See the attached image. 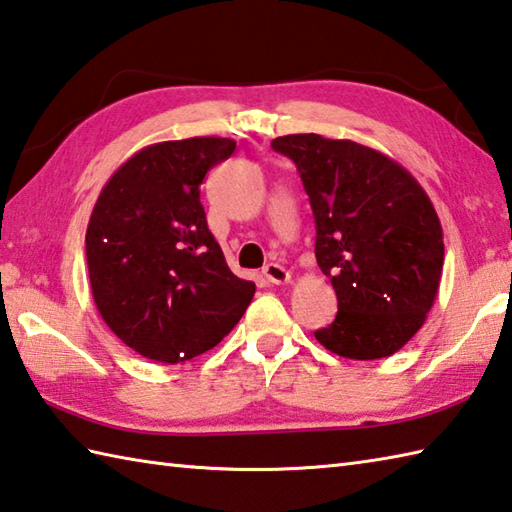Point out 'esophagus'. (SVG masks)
<instances>
[{
    "label": "esophagus",
    "mask_w": 512,
    "mask_h": 512,
    "mask_svg": "<svg viewBox=\"0 0 512 512\" xmlns=\"http://www.w3.org/2000/svg\"><path fill=\"white\" fill-rule=\"evenodd\" d=\"M262 275L268 279L270 284H288L290 282V273L288 270L284 268V266H279V264H266L264 268H262Z\"/></svg>",
    "instance_id": "1"
}]
</instances>
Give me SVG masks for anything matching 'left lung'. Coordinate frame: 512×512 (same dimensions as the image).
Segmentation results:
<instances>
[{"label":"left lung","mask_w":512,"mask_h":512,"mask_svg":"<svg viewBox=\"0 0 512 512\" xmlns=\"http://www.w3.org/2000/svg\"><path fill=\"white\" fill-rule=\"evenodd\" d=\"M293 159L315 215V257L337 295L335 322L315 330L330 353H397L433 308L444 235L426 190L375 148L315 133L273 139Z\"/></svg>","instance_id":"8db88e82"}]
</instances>
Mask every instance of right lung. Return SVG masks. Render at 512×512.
I'll return each instance as SVG.
<instances>
[{
    "mask_svg": "<svg viewBox=\"0 0 512 512\" xmlns=\"http://www.w3.org/2000/svg\"><path fill=\"white\" fill-rule=\"evenodd\" d=\"M235 153L226 137L146 146L99 193L86 230L95 306L146 359L179 364L217 346L242 319L255 284L233 275L208 230L199 186Z\"/></svg>",
    "mask_w": 512,
    "mask_h": 512,
    "instance_id": "obj_1",
    "label": "right lung"
}]
</instances>
